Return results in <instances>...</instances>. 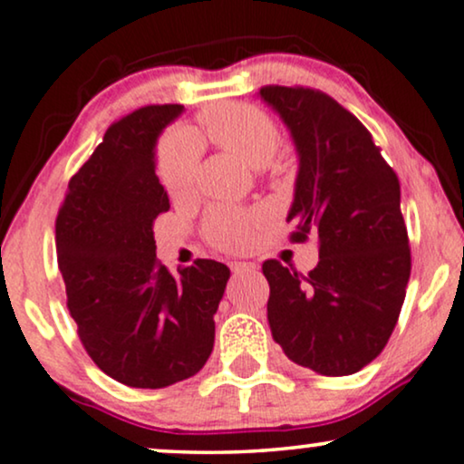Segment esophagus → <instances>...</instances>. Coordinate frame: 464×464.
<instances>
[{"label":"esophagus","instance_id":"1","mask_svg":"<svg viewBox=\"0 0 464 464\" xmlns=\"http://www.w3.org/2000/svg\"><path fill=\"white\" fill-rule=\"evenodd\" d=\"M234 276H247V273H256L254 262H232L230 265Z\"/></svg>","mask_w":464,"mask_h":464}]
</instances>
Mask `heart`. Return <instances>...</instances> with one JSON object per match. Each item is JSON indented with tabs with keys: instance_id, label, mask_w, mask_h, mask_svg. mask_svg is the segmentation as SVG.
Listing matches in <instances>:
<instances>
[{
	"instance_id": "heart-1",
	"label": "heart",
	"mask_w": 464,
	"mask_h": 464,
	"mask_svg": "<svg viewBox=\"0 0 464 464\" xmlns=\"http://www.w3.org/2000/svg\"><path fill=\"white\" fill-rule=\"evenodd\" d=\"M204 140L223 150L237 154L251 168H265L276 157L282 133L279 127L254 105L221 102L204 110L198 118ZM199 146L196 137L169 133L154 154V171L169 198H185L193 188L198 169ZM262 215L237 206L217 204L204 217V237L210 245L226 251L247 249L254 241Z\"/></svg>"
}]
</instances>
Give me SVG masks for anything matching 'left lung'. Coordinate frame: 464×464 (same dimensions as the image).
Returning <instances> with one entry per match:
<instances>
[{
	"mask_svg": "<svg viewBox=\"0 0 464 464\" xmlns=\"http://www.w3.org/2000/svg\"><path fill=\"white\" fill-rule=\"evenodd\" d=\"M260 99L279 113L299 152L290 241H318V265L307 276L277 260L262 265L273 340L303 368L354 374L385 348L407 295L400 180L370 130L329 94L265 85Z\"/></svg>",
	"mask_w": 464,
	"mask_h": 464,
	"instance_id": "8db88e82",
	"label": "left lung"
}]
</instances>
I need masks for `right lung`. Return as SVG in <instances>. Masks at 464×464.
I'll use <instances>...</instances> for the list:
<instances>
[{"instance_id": "1", "label": "right lung", "mask_w": 464, "mask_h": 464, "mask_svg": "<svg viewBox=\"0 0 464 464\" xmlns=\"http://www.w3.org/2000/svg\"><path fill=\"white\" fill-rule=\"evenodd\" d=\"M182 105H146L107 129L68 182L55 219L66 305L90 359L113 381L161 390L198 374L215 344L230 268L196 260L171 276L157 258L154 219L169 198L154 144Z\"/></svg>"}]
</instances>
